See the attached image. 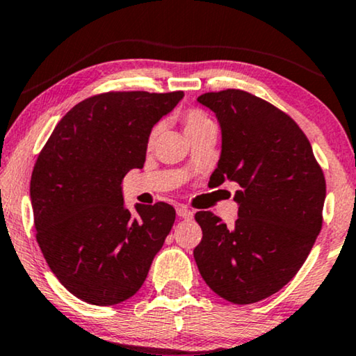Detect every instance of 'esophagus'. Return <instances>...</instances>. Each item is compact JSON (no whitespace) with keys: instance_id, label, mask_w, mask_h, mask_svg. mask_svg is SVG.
<instances>
[{"instance_id":"obj_1","label":"esophagus","mask_w":356,"mask_h":356,"mask_svg":"<svg viewBox=\"0 0 356 356\" xmlns=\"http://www.w3.org/2000/svg\"><path fill=\"white\" fill-rule=\"evenodd\" d=\"M177 215L181 216V218H184V220H192L193 211L191 210V208H187V207H179L177 208Z\"/></svg>"}]
</instances>
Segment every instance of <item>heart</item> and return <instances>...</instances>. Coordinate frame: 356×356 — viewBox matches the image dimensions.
Returning a JSON list of instances; mask_svg holds the SVG:
<instances>
[{
	"label": "heart",
	"mask_w": 356,
	"mask_h": 356,
	"mask_svg": "<svg viewBox=\"0 0 356 356\" xmlns=\"http://www.w3.org/2000/svg\"><path fill=\"white\" fill-rule=\"evenodd\" d=\"M182 122H184V129H186V134L188 138H191L192 135L195 134H200V131L210 129V127H215V123L210 117L207 115L205 112L198 111V108H192V111L186 112V115L182 117ZM161 131V127L156 125L153 130H151L149 134V138H148V145H153L156 141V136L159 135Z\"/></svg>",
	"instance_id": "heart-1"
}]
</instances>
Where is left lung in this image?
<instances>
[{
  "label": "left lung",
  "instance_id": "8db88e82",
  "mask_svg": "<svg viewBox=\"0 0 356 356\" xmlns=\"http://www.w3.org/2000/svg\"><path fill=\"white\" fill-rule=\"evenodd\" d=\"M197 101L221 129L210 182L231 181L241 191L233 227L211 211L197 213L203 238L193 257L218 296L250 305L282 290L305 264L322 227L325 179L309 140L280 108L239 89Z\"/></svg>",
  "mask_w": 356,
  "mask_h": 356
}]
</instances>
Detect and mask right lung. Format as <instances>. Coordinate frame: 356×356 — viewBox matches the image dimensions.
Returning <instances> with one entry per match:
<instances>
[{
	"instance_id": "add662e5",
	"label": "right lung",
	"mask_w": 356,
	"mask_h": 356,
	"mask_svg": "<svg viewBox=\"0 0 356 356\" xmlns=\"http://www.w3.org/2000/svg\"><path fill=\"white\" fill-rule=\"evenodd\" d=\"M184 92H106L76 104L40 151L31 179L37 243L71 295L112 306L140 290L175 220L168 203L123 205L153 127Z\"/></svg>"
}]
</instances>
